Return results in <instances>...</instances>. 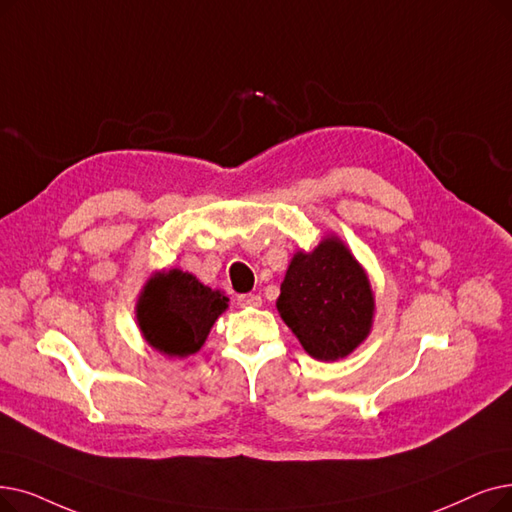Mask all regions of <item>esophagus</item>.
<instances>
[{
	"mask_svg": "<svg viewBox=\"0 0 512 512\" xmlns=\"http://www.w3.org/2000/svg\"><path fill=\"white\" fill-rule=\"evenodd\" d=\"M238 305L240 307H259L261 305V297L259 295H240L238 297Z\"/></svg>",
	"mask_w": 512,
	"mask_h": 512,
	"instance_id": "34e87169",
	"label": "esophagus"
}]
</instances>
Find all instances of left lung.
Listing matches in <instances>:
<instances>
[{
	"mask_svg": "<svg viewBox=\"0 0 512 512\" xmlns=\"http://www.w3.org/2000/svg\"><path fill=\"white\" fill-rule=\"evenodd\" d=\"M276 307L303 349L320 362L343 360L358 349L376 311L364 265L332 232L311 251L293 255Z\"/></svg>",
	"mask_w": 512,
	"mask_h": 512,
	"instance_id": "8db88e82",
	"label": "left lung"
}]
</instances>
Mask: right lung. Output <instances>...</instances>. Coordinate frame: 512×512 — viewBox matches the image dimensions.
Here are the masks:
<instances>
[{
    "label": "right lung",
    "mask_w": 512,
    "mask_h": 512,
    "mask_svg": "<svg viewBox=\"0 0 512 512\" xmlns=\"http://www.w3.org/2000/svg\"><path fill=\"white\" fill-rule=\"evenodd\" d=\"M224 291L182 270L152 272L136 301L144 341L165 358L184 360L201 351L215 320L228 309Z\"/></svg>",
    "instance_id": "add662e5"
}]
</instances>
